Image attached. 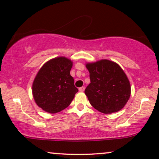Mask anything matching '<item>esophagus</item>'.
<instances>
[{
  "label": "esophagus",
  "mask_w": 159,
  "mask_h": 159,
  "mask_svg": "<svg viewBox=\"0 0 159 159\" xmlns=\"http://www.w3.org/2000/svg\"><path fill=\"white\" fill-rule=\"evenodd\" d=\"M79 91H80V92H83L84 91H85V87H81V88H80Z\"/></svg>",
  "instance_id": "34e87169"
}]
</instances>
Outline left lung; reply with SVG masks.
I'll list each match as a JSON object with an SVG mask.
<instances>
[{
  "label": "left lung",
  "instance_id": "8db88e82",
  "mask_svg": "<svg viewBox=\"0 0 159 159\" xmlns=\"http://www.w3.org/2000/svg\"><path fill=\"white\" fill-rule=\"evenodd\" d=\"M91 83L85 90L90 104L99 112L110 114L125 107L131 93L130 81L116 62L100 60L87 62Z\"/></svg>",
  "mask_w": 159,
  "mask_h": 159
}]
</instances>
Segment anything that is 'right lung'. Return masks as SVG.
<instances>
[{"label":"right lung","mask_w":159,"mask_h":159,"mask_svg":"<svg viewBox=\"0 0 159 159\" xmlns=\"http://www.w3.org/2000/svg\"><path fill=\"white\" fill-rule=\"evenodd\" d=\"M72 66L70 59L58 57L47 61L38 70L32 91L34 102L43 111L56 113L69 106L78 92L70 74Z\"/></svg>","instance_id":"obj_1"}]
</instances>
